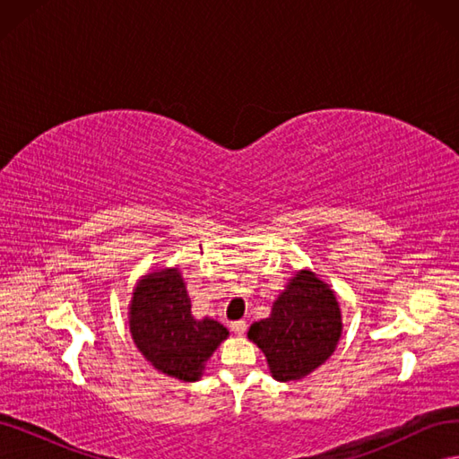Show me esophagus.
<instances>
[{
  "label": "esophagus",
  "instance_id": "1",
  "mask_svg": "<svg viewBox=\"0 0 459 459\" xmlns=\"http://www.w3.org/2000/svg\"><path fill=\"white\" fill-rule=\"evenodd\" d=\"M230 327H231L233 333H238V335H243V333L247 331V322H243V319H238V322H231Z\"/></svg>",
  "mask_w": 459,
  "mask_h": 459
}]
</instances>
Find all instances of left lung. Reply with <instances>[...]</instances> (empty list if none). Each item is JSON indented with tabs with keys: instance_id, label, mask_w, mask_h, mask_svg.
Wrapping results in <instances>:
<instances>
[{
	"instance_id": "1",
	"label": "left lung",
	"mask_w": 459,
	"mask_h": 459,
	"mask_svg": "<svg viewBox=\"0 0 459 459\" xmlns=\"http://www.w3.org/2000/svg\"><path fill=\"white\" fill-rule=\"evenodd\" d=\"M341 329L333 290L312 272L302 270L273 302L272 316L251 325L248 339L266 354L277 381H297L333 354Z\"/></svg>"
}]
</instances>
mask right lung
<instances>
[{
    "label": "right lung",
    "instance_id": "right-lung-1",
    "mask_svg": "<svg viewBox=\"0 0 459 459\" xmlns=\"http://www.w3.org/2000/svg\"><path fill=\"white\" fill-rule=\"evenodd\" d=\"M130 331L152 366L182 381H197L206 359L228 337V329L214 319L191 316V300L178 270L151 273L135 287Z\"/></svg>",
    "mask_w": 459,
    "mask_h": 459
}]
</instances>
